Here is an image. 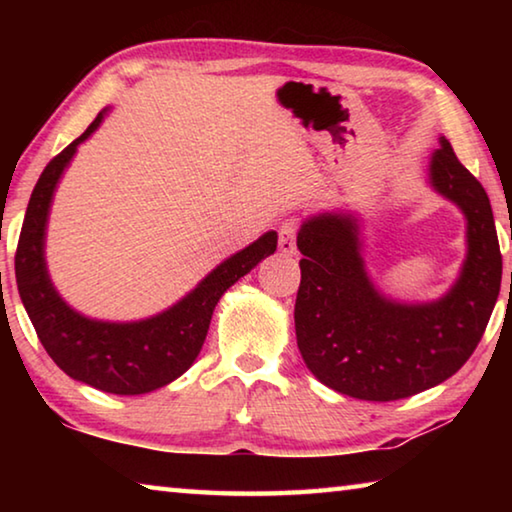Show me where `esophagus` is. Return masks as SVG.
Here are the masks:
<instances>
[{"instance_id":"1","label":"esophagus","mask_w":512,"mask_h":512,"mask_svg":"<svg viewBox=\"0 0 512 512\" xmlns=\"http://www.w3.org/2000/svg\"><path fill=\"white\" fill-rule=\"evenodd\" d=\"M296 235H298V223L289 219L280 225V230H277V246L284 255H293L296 253Z\"/></svg>"}]
</instances>
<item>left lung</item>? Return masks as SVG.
<instances>
[{"label": "left lung", "mask_w": 512, "mask_h": 512, "mask_svg": "<svg viewBox=\"0 0 512 512\" xmlns=\"http://www.w3.org/2000/svg\"><path fill=\"white\" fill-rule=\"evenodd\" d=\"M429 183L461 207L467 257L436 302L404 305L381 296L361 257L352 214L311 216L298 232L296 336L318 381L368 402H393L438 386L472 357L501 287V250L490 198L458 162L445 137L433 151Z\"/></svg>", "instance_id": "left-lung-1"}]
</instances>
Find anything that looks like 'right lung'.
I'll return each instance as SVG.
<instances>
[{
  "label": "right lung",
  "instance_id": "right-lung-1",
  "mask_svg": "<svg viewBox=\"0 0 512 512\" xmlns=\"http://www.w3.org/2000/svg\"><path fill=\"white\" fill-rule=\"evenodd\" d=\"M99 112L81 137L51 160L33 187L15 253V277L40 343L56 366L103 393L142 395L178 379L192 366L210 329L216 302L239 277L253 271L277 248V232L253 241L225 259L176 305L137 323H106L74 311L58 296L45 264V230L54 189L76 146L97 131Z\"/></svg>",
  "mask_w": 512,
  "mask_h": 512
}]
</instances>
